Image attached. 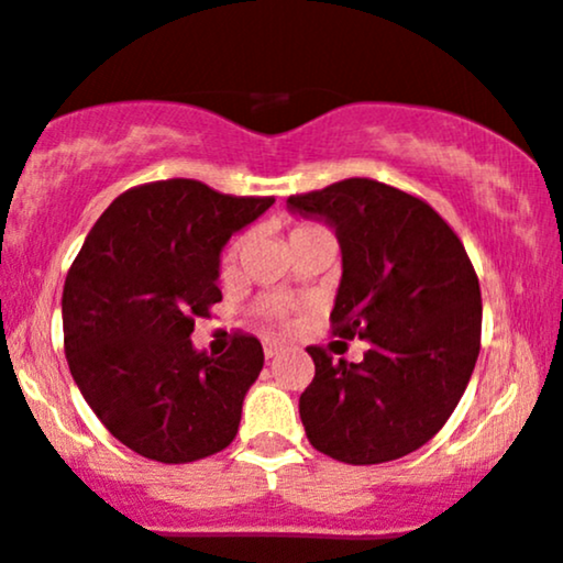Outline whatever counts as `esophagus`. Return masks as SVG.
I'll use <instances>...</instances> for the list:
<instances>
[{
    "mask_svg": "<svg viewBox=\"0 0 563 563\" xmlns=\"http://www.w3.org/2000/svg\"><path fill=\"white\" fill-rule=\"evenodd\" d=\"M280 351H283V346H280V343H277V341H267V343H264V356H267V358L277 356V354H280Z\"/></svg>",
    "mask_w": 563,
    "mask_h": 563,
    "instance_id": "esophagus-1",
    "label": "esophagus"
}]
</instances>
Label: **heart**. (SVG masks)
I'll list each match as a JSON object with an SVG mask.
<instances>
[{"label": "heart", "mask_w": 563, "mask_h": 563, "mask_svg": "<svg viewBox=\"0 0 563 563\" xmlns=\"http://www.w3.org/2000/svg\"><path fill=\"white\" fill-rule=\"evenodd\" d=\"M309 230H317V228H314V225H299V228L294 230V233H290V239H296V235L309 233ZM243 243H246V239H235V241L230 243V246L225 249V254H222V273H230V269L235 267V262H239V256H241ZM260 309H262V314L267 317V320H286L290 307H288L286 299H264V301L260 303Z\"/></svg>", "instance_id": "b5f03b06"}]
</instances>
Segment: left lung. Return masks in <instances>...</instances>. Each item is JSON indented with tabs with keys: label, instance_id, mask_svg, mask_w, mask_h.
<instances>
[{
	"label": "left lung",
	"instance_id": "left-lung-1",
	"mask_svg": "<svg viewBox=\"0 0 563 563\" xmlns=\"http://www.w3.org/2000/svg\"><path fill=\"white\" fill-rule=\"evenodd\" d=\"M335 230L343 275L333 333L369 343L362 362L309 346L299 398L309 443L346 464L417 451L453 415L479 354L483 299L464 243L428 201L369 178L288 196Z\"/></svg>",
	"mask_w": 563,
	"mask_h": 563
}]
</instances>
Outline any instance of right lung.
I'll return each mask as SVG.
<instances>
[{
    "mask_svg": "<svg viewBox=\"0 0 563 563\" xmlns=\"http://www.w3.org/2000/svg\"><path fill=\"white\" fill-rule=\"evenodd\" d=\"M273 205V196H230L188 178L144 183L104 209L67 273L73 380L101 424L152 462L212 456L239 432L262 343L239 333L228 354L209 356L191 333L222 301V246Z\"/></svg>",
    "mask_w": 563,
    "mask_h": 563,
    "instance_id": "right-lung-1",
    "label": "right lung"
}]
</instances>
